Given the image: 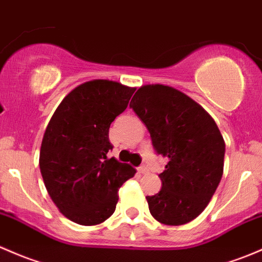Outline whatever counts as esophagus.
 <instances>
[{"label":"esophagus","mask_w":262,"mask_h":262,"mask_svg":"<svg viewBox=\"0 0 262 262\" xmlns=\"http://www.w3.org/2000/svg\"><path fill=\"white\" fill-rule=\"evenodd\" d=\"M147 170H148V168L145 167V166H140V167L138 168V172H139V173H142V174H143V173L147 172Z\"/></svg>","instance_id":"34e87169"}]
</instances>
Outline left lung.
Segmentation results:
<instances>
[{
	"instance_id": "1",
	"label": "left lung",
	"mask_w": 262,
	"mask_h": 262,
	"mask_svg": "<svg viewBox=\"0 0 262 262\" xmlns=\"http://www.w3.org/2000/svg\"><path fill=\"white\" fill-rule=\"evenodd\" d=\"M132 109L147 126L157 154L168 163L162 189L147 196L152 216L180 226L207 207L224 173L225 142L211 115L189 96L166 85L139 88Z\"/></svg>"
}]
</instances>
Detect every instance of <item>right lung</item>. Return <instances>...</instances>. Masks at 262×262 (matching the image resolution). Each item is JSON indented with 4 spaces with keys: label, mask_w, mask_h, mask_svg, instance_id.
Returning a JSON list of instances; mask_svg holds the SVG:
<instances>
[{
    "label": "right lung",
    "mask_w": 262,
    "mask_h": 262,
    "mask_svg": "<svg viewBox=\"0 0 262 262\" xmlns=\"http://www.w3.org/2000/svg\"><path fill=\"white\" fill-rule=\"evenodd\" d=\"M115 81L84 82L62 99L49 122L40 170L51 200L73 222L98 225L114 213L118 191L136 169L106 154L110 124L133 95Z\"/></svg>",
    "instance_id": "1"
}]
</instances>
